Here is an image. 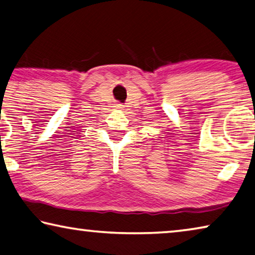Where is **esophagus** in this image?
Returning a JSON list of instances; mask_svg holds the SVG:
<instances>
[{
	"instance_id": "1",
	"label": "esophagus",
	"mask_w": 255,
	"mask_h": 255,
	"mask_svg": "<svg viewBox=\"0 0 255 255\" xmlns=\"http://www.w3.org/2000/svg\"><path fill=\"white\" fill-rule=\"evenodd\" d=\"M116 107H117V108H118V109H123V107H124V106H123V104H120V103H118V104H117V106H116Z\"/></svg>"
}]
</instances>
